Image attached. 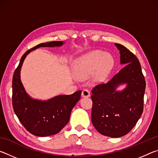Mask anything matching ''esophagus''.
Listing matches in <instances>:
<instances>
[{
	"instance_id": "obj_1",
	"label": "esophagus",
	"mask_w": 158,
	"mask_h": 158,
	"mask_svg": "<svg viewBox=\"0 0 158 158\" xmlns=\"http://www.w3.org/2000/svg\"><path fill=\"white\" fill-rule=\"evenodd\" d=\"M81 95L82 97H89L90 95V93L88 89H84L82 90Z\"/></svg>"
}]
</instances>
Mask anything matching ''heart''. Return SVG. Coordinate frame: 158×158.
I'll return each mask as SVG.
<instances>
[{
    "label": "heart",
    "instance_id": "heart-1",
    "mask_svg": "<svg viewBox=\"0 0 158 158\" xmlns=\"http://www.w3.org/2000/svg\"><path fill=\"white\" fill-rule=\"evenodd\" d=\"M91 52L83 55L74 63V70L76 76L84 79L94 73L97 69L95 78L101 80L105 78L113 65V59L109 53Z\"/></svg>",
    "mask_w": 158,
    "mask_h": 158
}]
</instances>
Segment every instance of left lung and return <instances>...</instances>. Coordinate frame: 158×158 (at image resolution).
<instances>
[{
    "label": "left lung",
    "instance_id": "1",
    "mask_svg": "<svg viewBox=\"0 0 158 158\" xmlns=\"http://www.w3.org/2000/svg\"><path fill=\"white\" fill-rule=\"evenodd\" d=\"M115 45L120 51V60L124 67L106 84L93 89L91 121L101 135L117 138L127 135L140 118L146 81L137 56L123 45ZM125 83V89L116 90Z\"/></svg>",
    "mask_w": 158,
    "mask_h": 158
}]
</instances>
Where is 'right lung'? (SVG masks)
I'll return each instance as SVG.
<instances>
[{"instance_id": "right-lung-1", "label": "right lung", "mask_w": 158, "mask_h": 158, "mask_svg": "<svg viewBox=\"0 0 158 158\" xmlns=\"http://www.w3.org/2000/svg\"><path fill=\"white\" fill-rule=\"evenodd\" d=\"M62 41L37 44L28 50L21 57L12 79V106L21 123L32 135L48 137L56 135L65 126L72 109L81 98V90L72 95H60L48 100L33 99L28 95L20 78L23 60L29 53L39 47H60Z\"/></svg>"}]
</instances>
